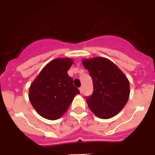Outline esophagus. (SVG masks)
I'll return each mask as SVG.
<instances>
[{
  "label": "esophagus",
  "mask_w": 155,
  "mask_h": 155,
  "mask_svg": "<svg viewBox=\"0 0 155 155\" xmlns=\"http://www.w3.org/2000/svg\"><path fill=\"white\" fill-rule=\"evenodd\" d=\"M79 91H80V93L81 94V93H83V88H82V87L79 88Z\"/></svg>",
  "instance_id": "34e87169"
}]
</instances>
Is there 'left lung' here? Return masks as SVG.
I'll list each match as a JSON object with an SVG mask.
<instances>
[{"label": "left lung", "instance_id": "left-lung-1", "mask_svg": "<svg viewBox=\"0 0 155 155\" xmlns=\"http://www.w3.org/2000/svg\"><path fill=\"white\" fill-rule=\"evenodd\" d=\"M82 64L93 83V95L86 98L90 110L100 118H113L128 101V79L116 64L104 57L83 59Z\"/></svg>", "mask_w": 155, "mask_h": 155}]
</instances>
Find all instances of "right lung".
<instances>
[{
    "label": "right lung",
    "mask_w": 155,
    "mask_h": 155,
    "mask_svg": "<svg viewBox=\"0 0 155 155\" xmlns=\"http://www.w3.org/2000/svg\"><path fill=\"white\" fill-rule=\"evenodd\" d=\"M71 58H57L48 62L35 79L28 91V98L37 113L48 120H57L67 112L79 91L73 84L68 71Z\"/></svg>",
    "instance_id": "right-lung-1"
}]
</instances>
